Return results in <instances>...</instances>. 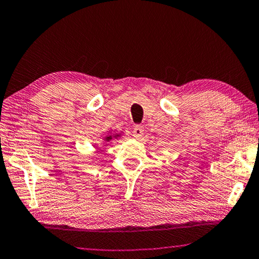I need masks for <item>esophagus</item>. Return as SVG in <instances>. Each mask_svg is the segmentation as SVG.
<instances>
[{
	"instance_id": "obj_1",
	"label": "esophagus",
	"mask_w": 259,
	"mask_h": 259,
	"mask_svg": "<svg viewBox=\"0 0 259 259\" xmlns=\"http://www.w3.org/2000/svg\"><path fill=\"white\" fill-rule=\"evenodd\" d=\"M144 134V128L142 125H136L134 128V131H133V136L135 138H139L142 137Z\"/></svg>"
}]
</instances>
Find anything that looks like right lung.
Returning a JSON list of instances; mask_svg holds the SVG:
<instances>
[{"label": "right lung", "instance_id": "1", "mask_svg": "<svg viewBox=\"0 0 259 259\" xmlns=\"http://www.w3.org/2000/svg\"><path fill=\"white\" fill-rule=\"evenodd\" d=\"M120 135H117V134H115L114 136H111V135H108V136H106V137H105V140H106V142H109V140H112L113 138H117L119 137Z\"/></svg>", "mask_w": 259, "mask_h": 259}]
</instances>
